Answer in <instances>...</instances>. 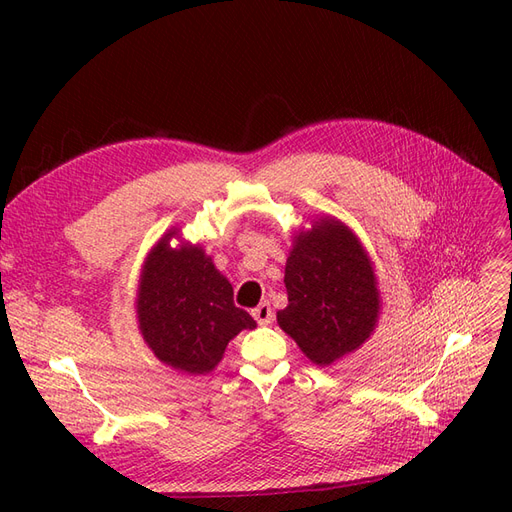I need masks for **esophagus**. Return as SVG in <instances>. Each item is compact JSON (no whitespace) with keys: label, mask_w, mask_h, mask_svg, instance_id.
I'll list each match as a JSON object with an SVG mask.
<instances>
[{"label":"esophagus","mask_w":512,"mask_h":512,"mask_svg":"<svg viewBox=\"0 0 512 512\" xmlns=\"http://www.w3.org/2000/svg\"><path fill=\"white\" fill-rule=\"evenodd\" d=\"M252 316L256 318L258 324H262V327H267V324L273 322V309H271V305L265 301V303H260L258 307L252 309Z\"/></svg>","instance_id":"34e87169"}]
</instances>
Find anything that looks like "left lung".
<instances>
[{"label": "left lung", "mask_w": 512, "mask_h": 512, "mask_svg": "<svg viewBox=\"0 0 512 512\" xmlns=\"http://www.w3.org/2000/svg\"><path fill=\"white\" fill-rule=\"evenodd\" d=\"M284 284L277 324L312 363L329 367L374 335L382 309L374 262L337 218L322 215L292 237Z\"/></svg>", "instance_id": "1"}]
</instances>
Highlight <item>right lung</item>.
Returning a JSON list of instances; mask_svg holds the SVG:
<instances>
[{"mask_svg": "<svg viewBox=\"0 0 512 512\" xmlns=\"http://www.w3.org/2000/svg\"><path fill=\"white\" fill-rule=\"evenodd\" d=\"M170 238L180 245L173 248ZM136 320L156 359L181 374L205 376L218 367L228 342L256 320L232 301V286L203 245L166 230L147 254L136 290Z\"/></svg>", "mask_w": 512, "mask_h": 512, "instance_id": "add662e5", "label": "right lung"}]
</instances>
